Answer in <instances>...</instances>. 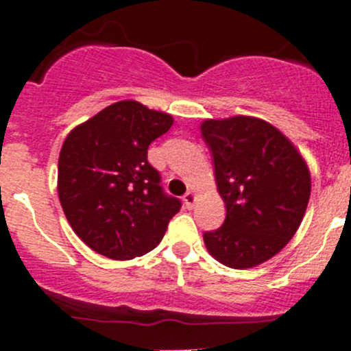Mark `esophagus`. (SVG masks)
I'll use <instances>...</instances> for the list:
<instances>
[{
  "label": "esophagus",
  "instance_id": "obj_1",
  "mask_svg": "<svg viewBox=\"0 0 351 351\" xmlns=\"http://www.w3.org/2000/svg\"><path fill=\"white\" fill-rule=\"evenodd\" d=\"M195 200H197V197L193 192H186L185 195H183V204H185L186 208H192L193 205H195Z\"/></svg>",
  "mask_w": 351,
  "mask_h": 351
}]
</instances>
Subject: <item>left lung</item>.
<instances>
[{"mask_svg": "<svg viewBox=\"0 0 351 351\" xmlns=\"http://www.w3.org/2000/svg\"><path fill=\"white\" fill-rule=\"evenodd\" d=\"M226 221L204 234L208 253L231 268H251L278 253L302 222L311 173L292 143L271 123L236 115L204 120Z\"/></svg>", "mask_w": 351, "mask_h": 351, "instance_id": "8db88e82", "label": "left lung"}]
</instances>
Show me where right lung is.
I'll use <instances>...</instances> for the list:
<instances>
[{"label": "right lung", "mask_w": 351, "mask_h": 351, "mask_svg": "<svg viewBox=\"0 0 351 351\" xmlns=\"http://www.w3.org/2000/svg\"><path fill=\"white\" fill-rule=\"evenodd\" d=\"M173 117L134 100L117 101L67 134L58 193L67 222L110 260H132L161 243L182 202L162 192L147 147Z\"/></svg>", "instance_id": "add662e5"}]
</instances>
